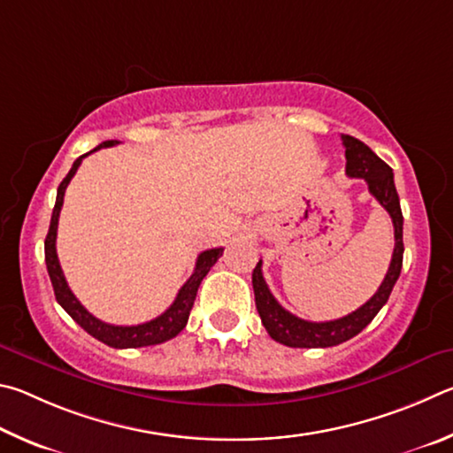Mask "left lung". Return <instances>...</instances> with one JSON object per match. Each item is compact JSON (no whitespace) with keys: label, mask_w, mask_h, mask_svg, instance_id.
Segmentation results:
<instances>
[{"label":"left lung","mask_w":453,"mask_h":453,"mask_svg":"<svg viewBox=\"0 0 453 453\" xmlns=\"http://www.w3.org/2000/svg\"><path fill=\"white\" fill-rule=\"evenodd\" d=\"M342 145L346 149V174L352 179H364L368 182V190L374 195L376 201L384 206L394 222V255L382 284L374 296L358 311L342 316L338 320L328 322H311L290 314L279 304V300L268 290L263 276V260H258L255 271H252V288H255V303L265 328L273 340L290 348H328L346 342L368 326L380 312L390 292L398 280L403 260V217L400 209L398 190L394 185V173L374 150L362 141L342 134Z\"/></svg>","instance_id":"obj_1"}]
</instances>
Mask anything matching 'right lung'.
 Wrapping results in <instances>:
<instances>
[{"mask_svg": "<svg viewBox=\"0 0 453 453\" xmlns=\"http://www.w3.org/2000/svg\"><path fill=\"white\" fill-rule=\"evenodd\" d=\"M119 141H105L101 142L99 147H95L89 153H85L77 158L71 166V171L67 173V177L61 180V185L58 188V198H55V206H53V214H51V222H50V233L45 236V265H47V273H50V279L53 284V292L58 303L61 304L63 311H65L71 319H73L79 326H81L85 332H89L93 338L101 340L103 344H107L111 348H141V346H155V344H163L166 340H171L179 334V332L187 326L190 308L195 304L196 298V290L201 287V282L206 274H209L211 266L217 263V260L222 257V250L225 249H209L198 255L196 265H195V273L190 274V279L182 284V288L179 290L174 303L166 308V311L157 316V319L137 324V326H115V324H107L99 319H95L91 312H87L83 304L75 298L73 292L67 287L65 276H63V271L59 266V258H58V250H55V239H58V222H59V212L63 206V196H65V188L69 185V180L73 179V174L77 173L79 165H81L83 158L87 155L95 153L97 149L103 147H113Z\"/></svg>", "mask_w": 453, "mask_h": 453, "instance_id": "right-lung-1", "label": "right lung"}]
</instances>
